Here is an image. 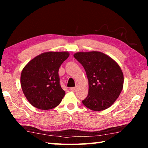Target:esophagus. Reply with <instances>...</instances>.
Masks as SVG:
<instances>
[{
    "label": "esophagus",
    "instance_id": "34e87169",
    "mask_svg": "<svg viewBox=\"0 0 148 148\" xmlns=\"http://www.w3.org/2000/svg\"><path fill=\"white\" fill-rule=\"evenodd\" d=\"M76 88H77L76 87H71V88H70V90H71V91H74L76 89Z\"/></svg>",
    "mask_w": 148,
    "mask_h": 148
}]
</instances>
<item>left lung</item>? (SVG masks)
Masks as SVG:
<instances>
[{
    "label": "left lung",
    "mask_w": 148,
    "mask_h": 148,
    "mask_svg": "<svg viewBox=\"0 0 148 148\" xmlns=\"http://www.w3.org/2000/svg\"><path fill=\"white\" fill-rule=\"evenodd\" d=\"M75 59L82 64L89 82L88 95L82 102L92 111L108 108L123 89V74L119 65L100 51L77 52Z\"/></svg>",
    "instance_id": "1"
}]
</instances>
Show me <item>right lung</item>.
<instances>
[{"label": "right lung", "mask_w": 148, "mask_h": 148, "mask_svg": "<svg viewBox=\"0 0 148 148\" xmlns=\"http://www.w3.org/2000/svg\"><path fill=\"white\" fill-rule=\"evenodd\" d=\"M69 56L68 51L45 52L31 60L22 70V91L34 107L50 110L61 102L65 92L60 86L58 72Z\"/></svg>", "instance_id": "obj_1"}]
</instances>
